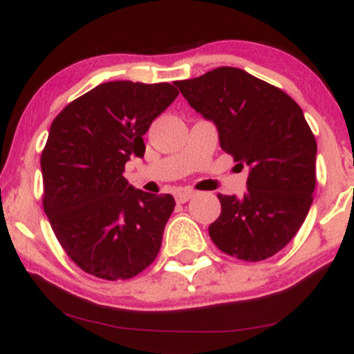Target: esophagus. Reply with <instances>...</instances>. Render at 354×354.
<instances>
[{
    "label": "esophagus",
    "mask_w": 354,
    "mask_h": 354,
    "mask_svg": "<svg viewBox=\"0 0 354 354\" xmlns=\"http://www.w3.org/2000/svg\"><path fill=\"white\" fill-rule=\"evenodd\" d=\"M192 196H194V191L183 189V191H178L176 194H174V199H176L178 204H185L192 198Z\"/></svg>",
    "instance_id": "1"
}]
</instances>
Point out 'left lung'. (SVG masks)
<instances>
[{
  "mask_svg": "<svg viewBox=\"0 0 354 354\" xmlns=\"http://www.w3.org/2000/svg\"><path fill=\"white\" fill-rule=\"evenodd\" d=\"M174 84L216 125L221 149L250 169L241 198L217 196L222 212L210 223V239L245 261L272 257L294 239L314 201L317 142L302 109L279 88L234 66Z\"/></svg>",
  "mask_w": 354,
  "mask_h": 354,
  "instance_id": "1",
  "label": "left lung"
}]
</instances>
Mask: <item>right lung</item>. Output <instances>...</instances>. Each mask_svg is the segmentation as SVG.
<instances>
[{
    "label": "right lung",
    "mask_w": 354,
    "mask_h": 354,
    "mask_svg": "<svg viewBox=\"0 0 354 354\" xmlns=\"http://www.w3.org/2000/svg\"><path fill=\"white\" fill-rule=\"evenodd\" d=\"M180 95L169 83L107 82L53 119L40 168L44 210L66 254L107 281L144 271L162 247L171 194L136 189L124 178L142 156L151 122Z\"/></svg>",
    "instance_id": "add662e5"
}]
</instances>
